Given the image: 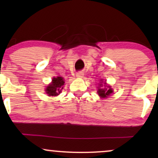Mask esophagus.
Listing matches in <instances>:
<instances>
[{
    "mask_svg": "<svg viewBox=\"0 0 158 158\" xmlns=\"http://www.w3.org/2000/svg\"><path fill=\"white\" fill-rule=\"evenodd\" d=\"M76 76H77V77H78V78H81V77H83V76H84V73L81 71H79V72H77V75Z\"/></svg>",
    "mask_w": 158,
    "mask_h": 158,
    "instance_id": "1",
    "label": "esophagus"
}]
</instances>
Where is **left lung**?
<instances>
[{"instance_id":"1","label":"left lung","mask_w":158,"mask_h":158,"mask_svg":"<svg viewBox=\"0 0 158 158\" xmlns=\"http://www.w3.org/2000/svg\"><path fill=\"white\" fill-rule=\"evenodd\" d=\"M100 81H102V80H100ZM102 82H100L101 84H99V87H97L98 88L97 93L101 98H108V96H110V94L113 93V89L110 88V86H109V85H106V81L104 82L103 88H100V86H103V85L102 84Z\"/></svg>"}]
</instances>
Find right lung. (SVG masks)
Listing matches in <instances>:
<instances>
[{
  "label": "right lung",
  "instance_id": "obj_1",
  "mask_svg": "<svg viewBox=\"0 0 158 158\" xmlns=\"http://www.w3.org/2000/svg\"><path fill=\"white\" fill-rule=\"evenodd\" d=\"M64 85V81L61 77H53L52 79V82L49 84L48 86L45 88V92L48 94L49 97H56L61 93L63 89V85Z\"/></svg>",
  "mask_w": 158,
  "mask_h": 158
}]
</instances>
